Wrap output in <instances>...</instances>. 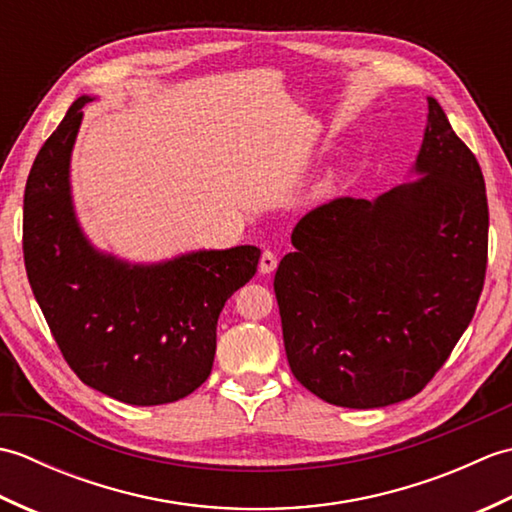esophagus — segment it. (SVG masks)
<instances>
[{
	"instance_id": "1",
	"label": "esophagus",
	"mask_w": 512,
	"mask_h": 512,
	"mask_svg": "<svg viewBox=\"0 0 512 512\" xmlns=\"http://www.w3.org/2000/svg\"><path fill=\"white\" fill-rule=\"evenodd\" d=\"M277 268V255L273 250H264L262 259H259V273L262 275H270Z\"/></svg>"
}]
</instances>
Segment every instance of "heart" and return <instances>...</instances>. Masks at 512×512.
<instances>
[{
    "label": "heart",
    "instance_id": "b5f03b06",
    "mask_svg": "<svg viewBox=\"0 0 512 512\" xmlns=\"http://www.w3.org/2000/svg\"><path fill=\"white\" fill-rule=\"evenodd\" d=\"M330 187H332V176H328L325 178L319 187H317V193H325V191H330Z\"/></svg>",
    "mask_w": 512,
    "mask_h": 512
}]
</instances>
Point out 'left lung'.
Wrapping results in <instances>:
<instances>
[{"mask_svg": "<svg viewBox=\"0 0 512 512\" xmlns=\"http://www.w3.org/2000/svg\"><path fill=\"white\" fill-rule=\"evenodd\" d=\"M413 173L374 200L336 198L303 215L275 295L292 374L336 407L416 396L475 314L486 275L480 162L429 96Z\"/></svg>", "mask_w": 512, "mask_h": 512, "instance_id": "left-lung-1", "label": "left lung"}]
</instances>
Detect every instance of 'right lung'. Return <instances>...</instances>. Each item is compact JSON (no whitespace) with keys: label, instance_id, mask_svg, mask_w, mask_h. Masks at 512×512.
<instances>
[{"label":"right lung","instance_id":"obj_1","mask_svg":"<svg viewBox=\"0 0 512 512\" xmlns=\"http://www.w3.org/2000/svg\"><path fill=\"white\" fill-rule=\"evenodd\" d=\"M92 96H79L32 162L24 193L30 288L65 361L127 405L180 400L211 374L217 317L257 273L262 250H193L129 264L94 248L76 220L70 158Z\"/></svg>","mask_w":512,"mask_h":512}]
</instances>
